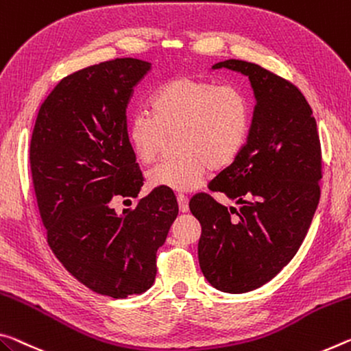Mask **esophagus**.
Listing matches in <instances>:
<instances>
[{
	"label": "esophagus",
	"mask_w": 351,
	"mask_h": 351,
	"mask_svg": "<svg viewBox=\"0 0 351 351\" xmlns=\"http://www.w3.org/2000/svg\"><path fill=\"white\" fill-rule=\"evenodd\" d=\"M176 199H178V206H180L181 213H187V210H189V198L186 195H182V193H180V195L176 197Z\"/></svg>",
	"instance_id": "obj_1"
}]
</instances>
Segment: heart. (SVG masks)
I'll list each match as a JSON object with an SVG mask.
<instances>
[{
	"label": "heart",
	"mask_w": 351,
	"mask_h": 351,
	"mask_svg": "<svg viewBox=\"0 0 351 351\" xmlns=\"http://www.w3.org/2000/svg\"><path fill=\"white\" fill-rule=\"evenodd\" d=\"M250 131V104L232 86L180 76L154 92L152 114L138 112L128 123V141L138 162L153 164L175 137V159L148 173L152 187L195 191L210 170L234 162Z\"/></svg>",
	"instance_id": "heart-1"
}]
</instances>
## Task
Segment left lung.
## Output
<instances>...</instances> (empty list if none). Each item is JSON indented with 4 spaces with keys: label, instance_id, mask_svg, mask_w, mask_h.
Listing matches in <instances>:
<instances>
[{
    "label": "left lung",
    "instance_id": "8db88e82",
    "mask_svg": "<svg viewBox=\"0 0 351 351\" xmlns=\"http://www.w3.org/2000/svg\"><path fill=\"white\" fill-rule=\"evenodd\" d=\"M213 69L248 76L256 106L247 143L209 182L241 208L197 193L189 208L202 225L199 267L210 286L228 293L254 291L297 254L320 199L322 149L313 109L285 77L245 60Z\"/></svg>",
    "mask_w": 351,
    "mask_h": 351
}]
</instances>
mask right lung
<instances>
[{"mask_svg": "<svg viewBox=\"0 0 351 351\" xmlns=\"http://www.w3.org/2000/svg\"><path fill=\"white\" fill-rule=\"evenodd\" d=\"M149 70L121 58L65 76L38 109L29 145L49 248L77 281L112 298L153 286L156 253L178 215L175 193L160 187L121 215L112 208L115 197L136 198L143 186L126 108Z\"/></svg>", "mask_w": 351, "mask_h": 351, "instance_id": "right-lung-1", "label": "right lung"}]
</instances>
